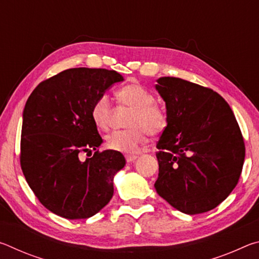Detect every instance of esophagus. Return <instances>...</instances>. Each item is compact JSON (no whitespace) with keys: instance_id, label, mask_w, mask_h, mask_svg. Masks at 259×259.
<instances>
[{"instance_id":"34e87169","label":"esophagus","mask_w":259,"mask_h":259,"mask_svg":"<svg viewBox=\"0 0 259 259\" xmlns=\"http://www.w3.org/2000/svg\"><path fill=\"white\" fill-rule=\"evenodd\" d=\"M137 157H138L137 155H125V160L128 163H130V162H134L137 160Z\"/></svg>"}]
</instances>
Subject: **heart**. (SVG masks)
<instances>
[{
	"mask_svg": "<svg viewBox=\"0 0 259 259\" xmlns=\"http://www.w3.org/2000/svg\"><path fill=\"white\" fill-rule=\"evenodd\" d=\"M119 102L133 108L128 119L129 128L115 130L106 136V146L121 153H136L146 135L157 136L166 128L168 120L163 109L157 106L151 91L139 83H130L117 91ZM111 102L107 95L96 98L90 109V117L100 130L108 128L111 121Z\"/></svg>",
	"mask_w": 259,
	"mask_h": 259,
	"instance_id": "obj_1",
	"label": "heart"
}]
</instances>
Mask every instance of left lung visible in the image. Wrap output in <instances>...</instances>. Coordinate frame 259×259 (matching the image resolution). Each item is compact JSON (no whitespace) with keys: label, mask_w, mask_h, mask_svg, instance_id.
Returning a JSON list of instances; mask_svg holds the SVG:
<instances>
[{"label":"left lung","mask_w":259,"mask_h":259,"mask_svg":"<svg viewBox=\"0 0 259 259\" xmlns=\"http://www.w3.org/2000/svg\"><path fill=\"white\" fill-rule=\"evenodd\" d=\"M168 124L156 147L161 198L187 214L222 203L239 182L245 148L230 105L213 90L178 77L156 80Z\"/></svg>","instance_id":"1"}]
</instances>
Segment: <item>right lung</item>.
<instances>
[{
  "label": "right lung",
  "instance_id": "right-lung-1",
  "mask_svg": "<svg viewBox=\"0 0 259 259\" xmlns=\"http://www.w3.org/2000/svg\"><path fill=\"white\" fill-rule=\"evenodd\" d=\"M124 78L104 68H71L41 82L23 112L20 164L26 182L51 212L67 219L89 218L114 193L113 179L125 165L120 152L102 145L90 117L96 98ZM96 150L79 160L82 151Z\"/></svg>",
  "mask_w": 259,
  "mask_h": 259
}]
</instances>
